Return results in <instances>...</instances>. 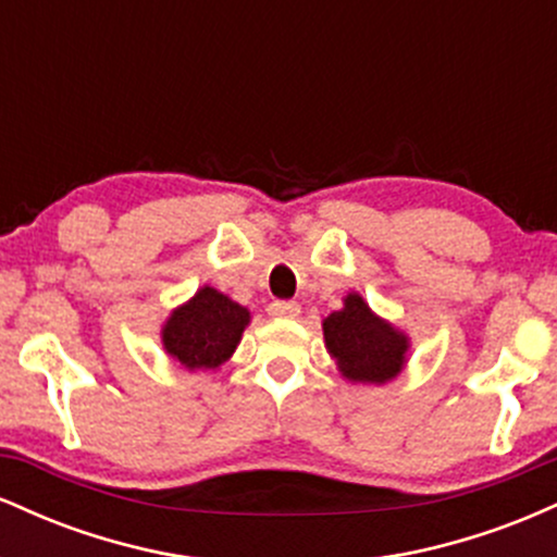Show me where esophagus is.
<instances>
[{"mask_svg":"<svg viewBox=\"0 0 557 557\" xmlns=\"http://www.w3.org/2000/svg\"><path fill=\"white\" fill-rule=\"evenodd\" d=\"M267 311H270V317L274 319H296L300 314V306L296 300H272Z\"/></svg>","mask_w":557,"mask_h":557,"instance_id":"34e87169","label":"esophagus"}]
</instances>
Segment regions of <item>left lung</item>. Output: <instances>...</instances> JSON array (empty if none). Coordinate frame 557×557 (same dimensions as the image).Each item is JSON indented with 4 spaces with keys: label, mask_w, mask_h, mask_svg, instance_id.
<instances>
[{
    "label": "left lung",
    "mask_w": 557,
    "mask_h": 557,
    "mask_svg": "<svg viewBox=\"0 0 557 557\" xmlns=\"http://www.w3.org/2000/svg\"><path fill=\"white\" fill-rule=\"evenodd\" d=\"M324 345L345 380L385 385L400 374L408 354V337L369 309L359 293H348L341 311L322 322Z\"/></svg>",
    "instance_id": "obj_1"
}]
</instances>
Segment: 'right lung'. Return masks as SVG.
<instances>
[{"mask_svg": "<svg viewBox=\"0 0 557 557\" xmlns=\"http://www.w3.org/2000/svg\"><path fill=\"white\" fill-rule=\"evenodd\" d=\"M248 322H251L248 309H243L225 293L203 285L188 304L177 306L164 322V350L190 372L216 369L238 348Z\"/></svg>", "mask_w": 557, "mask_h": 557, "instance_id": "right-lung-1", "label": "right lung"}]
</instances>
